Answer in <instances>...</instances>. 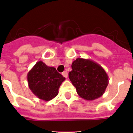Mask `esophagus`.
I'll return each mask as SVG.
<instances>
[{
	"label": "esophagus",
	"mask_w": 133,
	"mask_h": 133,
	"mask_svg": "<svg viewBox=\"0 0 133 133\" xmlns=\"http://www.w3.org/2000/svg\"><path fill=\"white\" fill-rule=\"evenodd\" d=\"M62 75H63L65 78H68V72H66V71H64V72L62 73Z\"/></svg>",
	"instance_id": "34e87169"
}]
</instances>
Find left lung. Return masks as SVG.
<instances>
[{
  "instance_id": "left-lung-1",
  "label": "left lung",
  "mask_w": 133,
  "mask_h": 133,
  "mask_svg": "<svg viewBox=\"0 0 133 133\" xmlns=\"http://www.w3.org/2000/svg\"><path fill=\"white\" fill-rule=\"evenodd\" d=\"M69 78L82 99L92 101L101 97L109 83V77L97 63L89 59L77 58L72 62Z\"/></svg>"
}]
</instances>
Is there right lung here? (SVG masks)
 I'll list each match as a JSON object with an SVG mask.
<instances>
[{
	"instance_id": "add662e5",
	"label": "right lung",
	"mask_w": 133,
	"mask_h": 133,
	"mask_svg": "<svg viewBox=\"0 0 133 133\" xmlns=\"http://www.w3.org/2000/svg\"><path fill=\"white\" fill-rule=\"evenodd\" d=\"M27 79L33 94L45 101L57 95L60 85L65 80L55 68L47 66L42 61H38L29 71Z\"/></svg>"
}]
</instances>
